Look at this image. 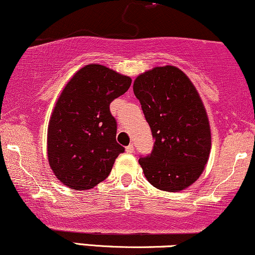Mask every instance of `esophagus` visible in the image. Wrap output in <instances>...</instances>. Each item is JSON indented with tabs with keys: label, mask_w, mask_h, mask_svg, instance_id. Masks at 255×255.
I'll list each match as a JSON object with an SVG mask.
<instances>
[{
	"label": "esophagus",
	"mask_w": 255,
	"mask_h": 255,
	"mask_svg": "<svg viewBox=\"0 0 255 255\" xmlns=\"http://www.w3.org/2000/svg\"><path fill=\"white\" fill-rule=\"evenodd\" d=\"M134 149H135V147H134V144H129V146H127L126 147V151H127V153H134Z\"/></svg>",
	"instance_id": "esophagus-1"
}]
</instances>
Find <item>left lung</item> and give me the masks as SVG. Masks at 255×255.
I'll list each match as a JSON object with an SVG mask.
<instances>
[{"instance_id": "left-lung-1", "label": "left lung", "mask_w": 255, "mask_h": 255, "mask_svg": "<svg viewBox=\"0 0 255 255\" xmlns=\"http://www.w3.org/2000/svg\"><path fill=\"white\" fill-rule=\"evenodd\" d=\"M134 94L155 140L138 163L154 187L179 192L204 172L211 151V129L201 99L186 74L156 67L136 77Z\"/></svg>"}]
</instances>
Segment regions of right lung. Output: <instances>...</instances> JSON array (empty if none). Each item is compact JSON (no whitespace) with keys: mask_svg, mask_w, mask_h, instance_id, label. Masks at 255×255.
Segmentation results:
<instances>
[{"mask_svg":"<svg viewBox=\"0 0 255 255\" xmlns=\"http://www.w3.org/2000/svg\"><path fill=\"white\" fill-rule=\"evenodd\" d=\"M131 79L101 64H87L57 100L48 127V159L54 174L73 189H90L108 178L125 147L117 142L113 100Z\"/></svg>","mask_w":255,"mask_h":255,"instance_id":"right-lung-1","label":"right lung"}]
</instances>
